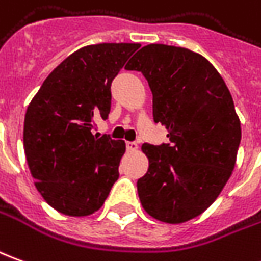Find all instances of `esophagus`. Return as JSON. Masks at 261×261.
Listing matches in <instances>:
<instances>
[{
    "label": "esophagus",
    "mask_w": 261,
    "mask_h": 261,
    "mask_svg": "<svg viewBox=\"0 0 261 261\" xmlns=\"http://www.w3.org/2000/svg\"><path fill=\"white\" fill-rule=\"evenodd\" d=\"M127 149H128V151H131V152H136V151H138V144L131 143V141H127Z\"/></svg>",
    "instance_id": "1"
}]
</instances>
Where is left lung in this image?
<instances>
[{
    "label": "left lung",
    "mask_w": 261,
    "mask_h": 261,
    "mask_svg": "<svg viewBox=\"0 0 261 261\" xmlns=\"http://www.w3.org/2000/svg\"><path fill=\"white\" fill-rule=\"evenodd\" d=\"M138 70L152 92V114L169 144H143L148 171L137 182L144 211L178 225L203 213L232 175L242 138L232 94L202 55L151 43L125 66Z\"/></svg>",
    "instance_id": "8db88e82"
}]
</instances>
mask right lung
Returning <instances> with one entry per match:
<instances>
[{"mask_svg":"<svg viewBox=\"0 0 261 261\" xmlns=\"http://www.w3.org/2000/svg\"><path fill=\"white\" fill-rule=\"evenodd\" d=\"M140 43H96L55 67L23 120V149L38 192L67 216L103 206L118 178L123 140L97 138L96 118H107L113 79Z\"/></svg>","mask_w":261,"mask_h":261,"instance_id":"obj_1","label":"right lung"}]
</instances>
